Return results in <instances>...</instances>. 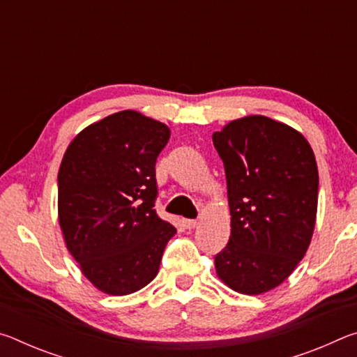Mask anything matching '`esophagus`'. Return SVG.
<instances>
[{
	"label": "esophagus",
	"mask_w": 357,
	"mask_h": 357,
	"mask_svg": "<svg viewBox=\"0 0 357 357\" xmlns=\"http://www.w3.org/2000/svg\"><path fill=\"white\" fill-rule=\"evenodd\" d=\"M183 223H184V227H185L187 229H192V228H195V227L198 225L197 220H190V219H185Z\"/></svg>",
	"instance_id": "1"
}]
</instances>
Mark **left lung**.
<instances>
[{"label": "left lung", "instance_id": "obj_1", "mask_svg": "<svg viewBox=\"0 0 357 357\" xmlns=\"http://www.w3.org/2000/svg\"><path fill=\"white\" fill-rule=\"evenodd\" d=\"M223 160L231 233L215 273L234 291L261 294L291 275L313 236L318 167L304 135L261 114L214 132Z\"/></svg>", "mask_w": 357, "mask_h": 357}]
</instances>
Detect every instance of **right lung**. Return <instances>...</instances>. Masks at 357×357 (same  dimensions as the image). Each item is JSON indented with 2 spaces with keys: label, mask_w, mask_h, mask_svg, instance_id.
<instances>
[{
  "label": "right lung",
  "mask_w": 357,
  "mask_h": 357,
  "mask_svg": "<svg viewBox=\"0 0 357 357\" xmlns=\"http://www.w3.org/2000/svg\"><path fill=\"white\" fill-rule=\"evenodd\" d=\"M170 129L135 110L84 128L58 172V220L83 275L112 296L135 293L159 273L176 234L155 214V160Z\"/></svg>",
  "instance_id": "obj_1"
}]
</instances>
